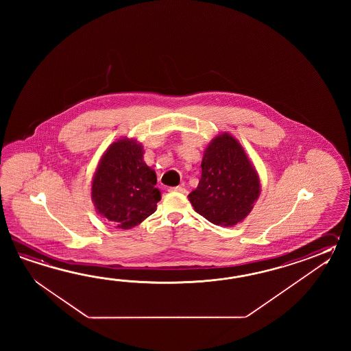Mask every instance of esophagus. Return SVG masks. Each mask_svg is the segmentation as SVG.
Returning a JSON list of instances; mask_svg holds the SVG:
<instances>
[{
	"instance_id": "34e87169",
	"label": "esophagus",
	"mask_w": 351,
	"mask_h": 351,
	"mask_svg": "<svg viewBox=\"0 0 351 351\" xmlns=\"http://www.w3.org/2000/svg\"><path fill=\"white\" fill-rule=\"evenodd\" d=\"M169 191H171V192H178V193H186V188L182 186H173Z\"/></svg>"
}]
</instances>
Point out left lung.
<instances>
[{
    "label": "left lung",
    "instance_id": "8db88e82",
    "mask_svg": "<svg viewBox=\"0 0 351 351\" xmlns=\"http://www.w3.org/2000/svg\"><path fill=\"white\" fill-rule=\"evenodd\" d=\"M201 167L199 183L188 194L194 210L216 226L242 222L258 199L261 183L239 141L227 132L215 136Z\"/></svg>",
    "mask_w": 351,
    "mask_h": 351
}]
</instances>
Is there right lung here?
Listing matches in <instances>:
<instances>
[{"instance_id": "right-lung-1", "label": "right lung", "mask_w": 351, "mask_h": 351, "mask_svg": "<svg viewBox=\"0 0 351 351\" xmlns=\"http://www.w3.org/2000/svg\"><path fill=\"white\" fill-rule=\"evenodd\" d=\"M142 144L120 138L100 158L91 182L97 215L115 228L130 230L153 215L162 195L157 174L143 160Z\"/></svg>"}]
</instances>
